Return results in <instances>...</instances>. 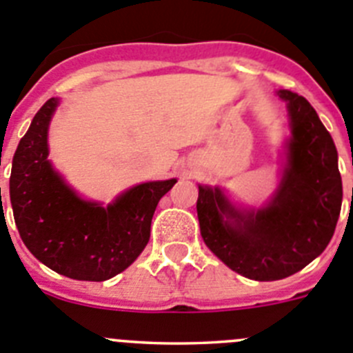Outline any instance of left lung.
Wrapping results in <instances>:
<instances>
[{
  "label": "left lung",
  "instance_id": "left-lung-1",
  "mask_svg": "<svg viewBox=\"0 0 353 353\" xmlns=\"http://www.w3.org/2000/svg\"><path fill=\"white\" fill-rule=\"evenodd\" d=\"M277 95L288 105L292 138L288 168L272 203L240 212L217 187L199 185L201 236L215 256L254 281H277L320 256L334 235L343 185L330 134L304 97Z\"/></svg>",
  "mask_w": 353,
  "mask_h": 353
}]
</instances>
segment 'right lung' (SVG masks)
Masks as SVG:
<instances>
[{
    "label": "right lung",
    "instance_id": "right-lung-1",
    "mask_svg": "<svg viewBox=\"0 0 353 353\" xmlns=\"http://www.w3.org/2000/svg\"><path fill=\"white\" fill-rule=\"evenodd\" d=\"M58 101L49 99L15 150L10 201L24 245L54 272L105 281L141 254L159 199L176 180L132 187L108 208L77 198L48 161V127Z\"/></svg>",
    "mask_w": 353,
    "mask_h": 353
}]
</instances>
